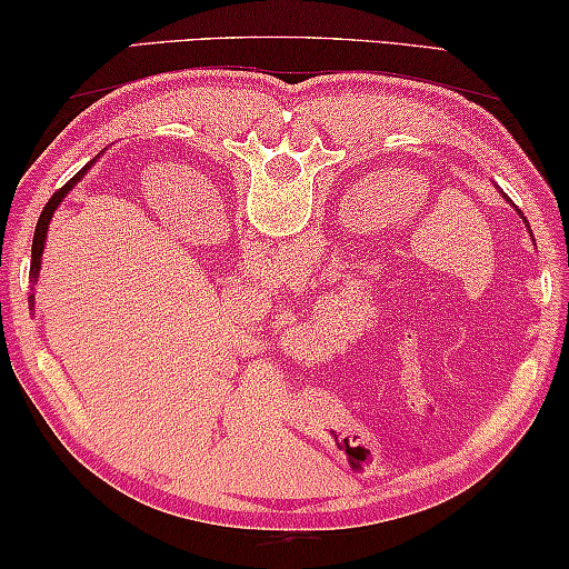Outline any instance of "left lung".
<instances>
[{"label":"left lung","mask_w":569,"mask_h":569,"mask_svg":"<svg viewBox=\"0 0 569 569\" xmlns=\"http://www.w3.org/2000/svg\"><path fill=\"white\" fill-rule=\"evenodd\" d=\"M500 194H503V192H500ZM503 197H506V194H503ZM506 202H510V200H508V197H506ZM510 204H513V202H510ZM513 208H516V204H513ZM516 212H518V216H521V218H523V212H521V210H518V208H516ZM523 223H526V218H523Z\"/></svg>","instance_id":"8db88e82"}]
</instances>
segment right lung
Masks as SVG:
<instances>
[{"instance_id":"add662e5","label":"right lung","mask_w":569,"mask_h":569,"mask_svg":"<svg viewBox=\"0 0 569 569\" xmlns=\"http://www.w3.org/2000/svg\"><path fill=\"white\" fill-rule=\"evenodd\" d=\"M97 159H100V156H97ZM94 159V161H97ZM92 161V163H94ZM92 163H89V167H92ZM87 171V167L79 171L77 177L73 179H69V182H66L59 192H56L51 200H48V204L43 208V212H40V220H38V226H36V236H32V261H30V271H32V279H38V271H40V257H43V246H46V233H48V226H51V218H53V212H56V208H59V204L63 202V197L69 194V189L77 184V179L84 174ZM30 305H32V295H30Z\"/></svg>"}]
</instances>
